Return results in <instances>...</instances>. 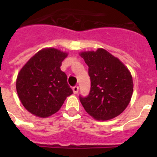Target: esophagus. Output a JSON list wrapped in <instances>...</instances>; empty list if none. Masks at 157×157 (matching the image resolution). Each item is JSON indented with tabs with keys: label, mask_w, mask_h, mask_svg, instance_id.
Listing matches in <instances>:
<instances>
[{
	"label": "esophagus",
	"mask_w": 157,
	"mask_h": 157,
	"mask_svg": "<svg viewBox=\"0 0 157 157\" xmlns=\"http://www.w3.org/2000/svg\"><path fill=\"white\" fill-rule=\"evenodd\" d=\"M72 90H73V93H74L75 94H77L78 93V90H79V88H78V86H75L72 88Z\"/></svg>",
	"instance_id": "1"
}]
</instances>
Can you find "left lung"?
Returning a JSON list of instances; mask_svg holds the SVG:
<instances>
[{
	"mask_svg": "<svg viewBox=\"0 0 157 157\" xmlns=\"http://www.w3.org/2000/svg\"><path fill=\"white\" fill-rule=\"evenodd\" d=\"M88 65L90 90L79 96L83 108L97 120H108L120 115L130 103L133 79L120 59L103 48L80 54Z\"/></svg>",
	"mask_w": 157,
	"mask_h": 157,
	"instance_id": "8db88e82",
	"label": "left lung"
}]
</instances>
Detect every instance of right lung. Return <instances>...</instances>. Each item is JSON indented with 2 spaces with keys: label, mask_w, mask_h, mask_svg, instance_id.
Instances as JSON below:
<instances>
[{
  "label": "right lung",
  "mask_w": 157,
  "mask_h": 157,
  "mask_svg": "<svg viewBox=\"0 0 157 157\" xmlns=\"http://www.w3.org/2000/svg\"><path fill=\"white\" fill-rule=\"evenodd\" d=\"M67 54L56 48H45L30 58L20 70L16 90L24 108L38 117L57 112L73 94L67 77L60 70Z\"/></svg>",
  "instance_id": "obj_1"
}]
</instances>
